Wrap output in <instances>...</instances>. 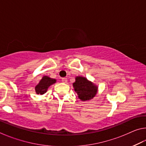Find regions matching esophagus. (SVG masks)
Masks as SVG:
<instances>
[{
	"mask_svg": "<svg viewBox=\"0 0 146 146\" xmlns=\"http://www.w3.org/2000/svg\"><path fill=\"white\" fill-rule=\"evenodd\" d=\"M62 82L63 83H67L68 82V80L66 78H62Z\"/></svg>",
	"mask_w": 146,
	"mask_h": 146,
	"instance_id": "obj_1",
	"label": "esophagus"
}]
</instances>
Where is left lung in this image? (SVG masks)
Segmentation results:
<instances>
[{
    "label": "left lung",
    "instance_id": "8db88e82",
    "mask_svg": "<svg viewBox=\"0 0 146 146\" xmlns=\"http://www.w3.org/2000/svg\"><path fill=\"white\" fill-rule=\"evenodd\" d=\"M73 86L78 98L82 101L93 99L98 92V86L82 76H76Z\"/></svg>",
    "mask_w": 146,
    "mask_h": 146
}]
</instances>
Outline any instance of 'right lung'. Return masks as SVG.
Returning a JSON list of instances; mask_svg holds the SVG:
<instances>
[{"instance_id":"obj_1","label":"right lung","mask_w":146,"mask_h":146,"mask_svg":"<svg viewBox=\"0 0 146 146\" xmlns=\"http://www.w3.org/2000/svg\"><path fill=\"white\" fill-rule=\"evenodd\" d=\"M56 80L55 78H51L48 76H43L40 82L35 88V92L38 95H44L48 91L49 87L53 84L56 83Z\"/></svg>"}]
</instances>
